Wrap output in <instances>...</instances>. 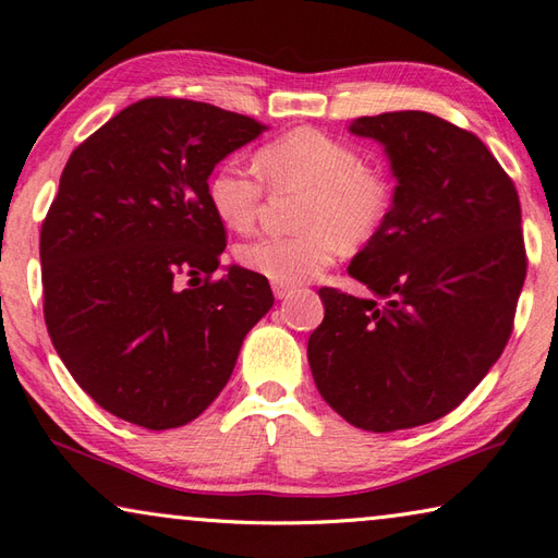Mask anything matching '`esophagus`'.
<instances>
[{
	"label": "esophagus",
	"mask_w": 558,
	"mask_h": 558,
	"mask_svg": "<svg viewBox=\"0 0 558 558\" xmlns=\"http://www.w3.org/2000/svg\"><path fill=\"white\" fill-rule=\"evenodd\" d=\"M272 294H276V300H286L292 294V288L282 286V282H272Z\"/></svg>",
	"instance_id": "1"
}]
</instances>
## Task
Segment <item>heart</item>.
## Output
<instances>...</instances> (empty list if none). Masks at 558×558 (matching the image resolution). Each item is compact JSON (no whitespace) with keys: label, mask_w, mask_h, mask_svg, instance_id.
Returning <instances> with one entry per match:
<instances>
[{"label":"heart","mask_w":558,"mask_h":558,"mask_svg":"<svg viewBox=\"0 0 558 558\" xmlns=\"http://www.w3.org/2000/svg\"><path fill=\"white\" fill-rule=\"evenodd\" d=\"M258 174L270 189H300L302 230L260 234L236 246V260L258 276L300 286L333 264L340 244L362 246L384 230L393 186L381 170L366 168L360 148L322 129L300 126L256 150ZM206 198L216 218L234 232L254 228L264 184L236 162L210 172Z\"/></svg>","instance_id":"obj_1"}]
</instances>
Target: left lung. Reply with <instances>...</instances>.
I'll return each instance as SVG.
<instances>
[{"mask_svg":"<svg viewBox=\"0 0 558 558\" xmlns=\"http://www.w3.org/2000/svg\"><path fill=\"white\" fill-rule=\"evenodd\" d=\"M384 146L393 208L348 272L372 294L322 288L306 357L318 393L366 432L412 429L456 410L501 357L527 258L511 177L441 117H360Z\"/></svg>","mask_w":558,"mask_h":558,"instance_id":"left-lung-1","label":"left lung"}]
</instances>
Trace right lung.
Returning <instances> with one entry per match:
<instances>
[{"label": "right lung", "mask_w": 558, "mask_h": 558, "mask_svg": "<svg viewBox=\"0 0 558 558\" xmlns=\"http://www.w3.org/2000/svg\"><path fill=\"white\" fill-rule=\"evenodd\" d=\"M260 132L182 98L129 105L71 153L40 232L45 324L74 381L114 417L162 432L230 381L272 306L268 280L220 268L213 168ZM199 282L180 289L179 278Z\"/></svg>", "instance_id": "right-lung-1"}]
</instances>
